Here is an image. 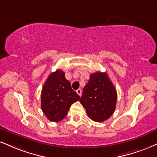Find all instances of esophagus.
Returning a JSON list of instances; mask_svg holds the SVG:
<instances>
[{
  "label": "esophagus",
  "instance_id": "34e87169",
  "mask_svg": "<svg viewBox=\"0 0 157 157\" xmlns=\"http://www.w3.org/2000/svg\"><path fill=\"white\" fill-rule=\"evenodd\" d=\"M76 92L77 94H78L79 96H82V90H81V89H78V90H76Z\"/></svg>",
  "mask_w": 157,
  "mask_h": 157
}]
</instances>
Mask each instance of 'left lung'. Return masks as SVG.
<instances>
[{"label": "left lung", "mask_w": 157, "mask_h": 157, "mask_svg": "<svg viewBox=\"0 0 157 157\" xmlns=\"http://www.w3.org/2000/svg\"><path fill=\"white\" fill-rule=\"evenodd\" d=\"M117 100V90L107 73L96 72L90 75L80 102L91 119L102 122L113 113Z\"/></svg>", "instance_id": "obj_1"}]
</instances>
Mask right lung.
Returning <instances> with one entry per match:
<instances>
[{
    "label": "right lung",
    "instance_id": "obj_1",
    "mask_svg": "<svg viewBox=\"0 0 157 157\" xmlns=\"http://www.w3.org/2000/svg\"><path fill=\"white\" fill-rule=\"evenodd\" d=\"M80 99L71 88L65 73L57 70L52 73L44 83L40 96V106L47 119L58 122L67 116L70 107Z\"/></svg>",
    "mask_w": 157,
    "mask_h": 157
}]
</instances>
